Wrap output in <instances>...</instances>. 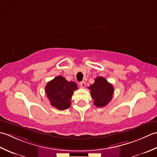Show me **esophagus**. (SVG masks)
I'll list each match as a JSON object with an SVG mask.
<instances>
[{"mask_svg": "<svg viewBox=\"0 0 157 157\" xmlns=\"http://www.w3.org/2000/svg\"><path fill=\"white\" fill-rule=\"evenodd\" d=\"M79 85H80V86H81V87L84 88V87H85V82H84V81H81V82H80Z\"/></svg>", "mask_w": 157, "mask_h": 157, "instance_id": "34e87169", "label": "esophagus"}]
</instances>
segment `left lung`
<instances>
[{"label": "left lung", "instance_id": "1", "mask_svg": "<svg viewBox=\"0 0 157 157\" xmlns=\"http://www.w3.org/2000/svg\"><path fill=\"white\" fill-rule=\"evenodd\" d=\"M91 90V96L94 100V105L97 107H104L111 101L114 93V87L106 79L98 76L95 79L93 85L88 87Z\"/></svg>", "mask_w": 157, "mask_h": 157}]
</instances>
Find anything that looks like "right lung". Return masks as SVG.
Masks as SVG:
<instances>
[{
  "label": "right lung",
  "instance_id": "add662e5",
  "mask_svg": "<svg viewBox=\"0 0 157 157\" xmlns=\"http://www.w3.org/2000/svg\"><path fill=\"white\" fill-rule=\"evenodd\" d=\"M77 85L73 81H68L62 76H58L47 82L45 87L47 97L50 104L59 110L68 108L71 104V98Z\"/></svg>",
  "mask_w": 157,
  "mask_h": 157
}]
</instances>
